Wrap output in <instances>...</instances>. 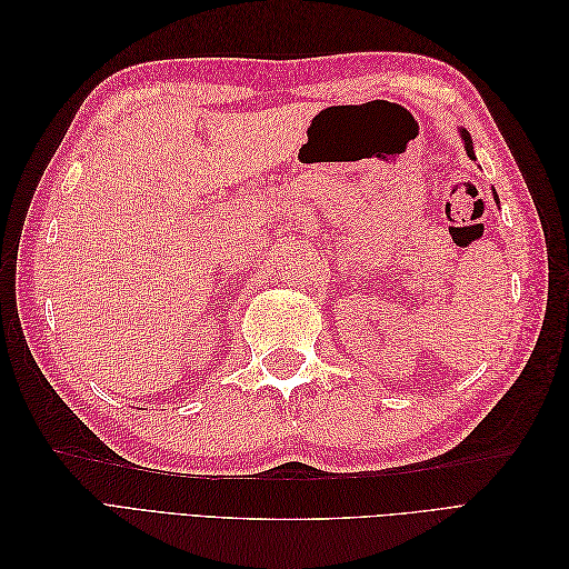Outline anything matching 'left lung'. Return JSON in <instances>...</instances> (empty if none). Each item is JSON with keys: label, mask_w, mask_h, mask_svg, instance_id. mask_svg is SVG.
<instances>
[{"label": "left lung", "mask_w": 569, "mask_h": 569, "mask_svg": "<svg viewBox=\"0 0 569 569\" xmlns=\"http://www.w3.org/2000/svg\"><path fill=\"white\" fill-rule=\"evenodd\" d=\"M462 132V140H465V149H468V157L470 159H475V153H472V140H470V134L468 132H465V130H460ZM493 199L498 201V194L493 192Z\"/></svg>", "instance_id": "obj_1"}]
</instances>
